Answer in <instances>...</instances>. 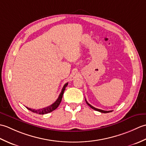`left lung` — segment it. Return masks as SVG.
Segmentation results:
<instances>
[{"label":"left lung","instance_id":"left-lung-1","mask_svg":"<svg viewBox=\"0 0 146 146\" xmlns=\"http://www.w3.org/2000/svg\"><path fill=\"white\" fill-rule=\"evenodd\" d=\"M85 101H86V104H88V106L90 107H91L92 108H93V109H94V110H97V111H100V112H101V113H108V112H110V111H112L111 110H110V111H106V110H103L98 109V108H95V107H93L92 105H91L90 104H88V102H87V101H86V100H85Z\"/></svg>","mask_w":146,"mask_h":146}]
</instances>
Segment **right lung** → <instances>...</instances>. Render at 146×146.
<instances>
[{"label":"right lung","instance_id":"obj_1","mask_svg":"<svg viewBox=\"0 0 146 146\" xmlns=\"http://www.w3.org/2000/svg\"><path fill=\"white\" fill-rule=\"evenodd\" d=\"M68 84V83H65V84L64 85L63 88H62L61 92L60 93V95H59L58 99H57L56 100V102H54V103H53L52 105H49V106H48L47 107L43 108H41V109H39V110L32 109V108H28V107H26V108L28 110L33 111V112H35V113H38V114H42V115L43 114H46V113H48L51 112V111H52L54 110L56 108L59 106V105L60 104L61 102V100H62V97H63V95L64 92L65 90V88L66 87Z\"/></svg>","mask_w":146,"mask_h":146}]
</instances>
